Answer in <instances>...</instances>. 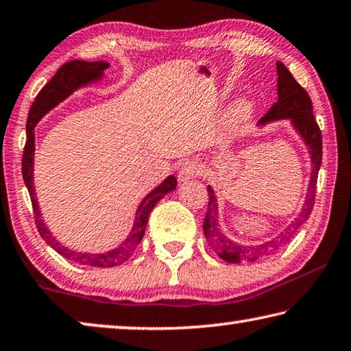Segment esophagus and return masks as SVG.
Masks as SVG:
<instances>
[{
  "label": "esophagus",
  "mask_w": 351,
  "mask_h": 351,
  "mask_svg": "<svg viewBox=\"0 0 351 351\" xmlns=\"http://www.w3.org/2000/svg\"><path fill=\"white\" fill-rule=\"evenodd\" d=\"M201 173H203V169H201V165L198 162H195V161H189L180 169V173H178V180L187 181V180H192V178H198Z\"/></svg>",
  "instance_id": "obj_1"
}]
</instances>
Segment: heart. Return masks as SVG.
I'll list each match as a JSON object with an SVG mask.
<instances>
[{
    "mask_svg": "<svg viewBox=\"0 0 351 351\" xmlns=\"http://www.w3.org/2000/svg\"><path fill=\"white\" fill-rule=\"evenodd\" d=\"M249 112H251V105H249L247 100H239L226 112L224 125L230 130L237 128L246 121Z\"/></svg>",
    "mask_w": 351,
    "mask_h": 351,
    "instance_id": "obj_1",
    "label": "heart"
}]
</instances>
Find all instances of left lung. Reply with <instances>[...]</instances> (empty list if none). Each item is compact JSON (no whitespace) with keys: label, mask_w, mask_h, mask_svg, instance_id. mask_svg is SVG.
Instances as JSON below:
<instances>
[{"label":"left lung","mask_w":351,"mask_h":351,"mask_svg":"<svg viewBox=\"0 0 351 351\" xmlns=\"http://www.w3.org/2000/svg\"><path fill=\"white\" fill-rule=\"evenodd\" d=\"M277 102L271 106L269 111L260 119L258 125H266L272 121H280V119H289L300 138L310 150L311 156V178L308 184V192L305 203L302 206L299 215L294 221L285 229V232L277 235L261 245L246 246L230 240L221 232L218 224V204L215 198V192L210 186H207L209 192V204H207L206 218L203 223V230L207 241L219 258L229 263H249V261H257L261 258L269 257L276 254L293 239L297 229L304 224L311 215L314 199H316V186H317V173L322 164V133L317 125L316 119L313 116V104L308 93L295 82L293 74L289 73L282 62H277Z\"/></svg>","instance_id":"1"}]
</instances>
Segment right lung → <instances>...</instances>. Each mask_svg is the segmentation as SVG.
Listing matches in <instances>:
<instances>
[{"mask_svg": "<svg viewBox=\"0 0 351 351\" xmlns=\"http://www.w3.org/2000/svg\"><path fill=\"white\" fill-rule=\"evenodd\" d=\"M110 66V63L106 62H83V60H71L64 63L62 68H58L54 77L41 88V91L37 94L34 104L29 110L27 122H26V145L25 152H23V162H21V171H23V180H25L26 187L29 190L32 201V209L35 217V224L37 229L47 245H49L54 251H57L60 255H63L66 260L74 261L79 265L94 266V268H112V266H119L132 257L134 249L138 247L139 243L142 241V237L145 234V228L148 223V217L153 207L158 204L159 199L164 198V195H167L171 190L176 187V178L171 175L159 184V186L152 190L147 197L142 199L138 210H136L134 224L132 228V232L123 240L117 247L106 251L104 254H88V252H79L73 251L66 246H63L54 235L51 234V230L47 229L43 218L38 209L37 198H35V187H34V152H35V138H34V128L37 125L38 121L43 117L47 111L63 102L64 99L71 96L75 90L88 85V83L97 82L102 79L104 71Z\"/></svg>", "mask_w": 351, "mask_h": 351, "instance_id": "1", "label": "right lung"}]
</instances>
